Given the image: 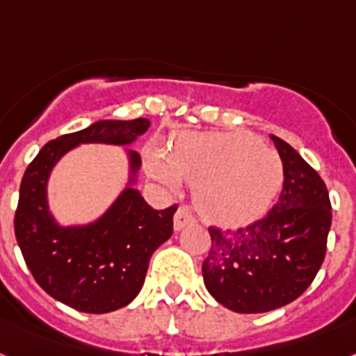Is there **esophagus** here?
<instances>
[{
    "label": "esophagus",
    "instance_id": "obj_1",
    "mask_svg": "<svg viewBox=\"0 0 356 356\" xmlns=\"http://www.w3.org/2000/svg\"><path fill=\"white\" fill-rule=\"evenodd\" d=\"M195 222H196L195 214L191 213L189 207H185V205H180V207H178V211H176V214H175V229H176V231H180V229H184L185 225L195 224Z\"/></svg>",
    "mask_w": 356,
    "mask_h": 356
}]
</instances>
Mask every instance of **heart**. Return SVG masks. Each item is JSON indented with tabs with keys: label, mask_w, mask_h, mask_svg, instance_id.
I'll return each instance as SVG.
<instances>
[{
	"label": "heart",
	"mask_w": 356,
	"mask_h": 356,
	"mask_svg": "<svg viewBox=\"0 0 356 356\" xmlns=\"http://www.w3.org/2000/svg\"><path fill=\"white\" fill-rule=\"evenodd\" d=\"M145 160L151 175L169 189H178L181 180L196 185L198 209L220 224L257 218L284 184L280 156L245 132H184L171 152L149 143Z\"/></svg>",
	"instance_id": "obj_1"
}]
</instances>
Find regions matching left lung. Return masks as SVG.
<instances>
[{
	"label": "left lung",
	"instance_id": "left-lung-1",
	"mask_svg": "<svg viewBox=\"0 0 356 356\" xmlns=\"http://www.w3.org/2000/svg\"><path fill=\"white\" fill-rule=\"evenodd\" d=\"M271 140L284 163L277 205L245 227H209L202 264L207 291L236 313H266L296 300L315 280L327 249L331 202L324 180L289 143Z\"/></svg>",
	"mask_w": 356,
	"mask_h": 356
}]
</instances>
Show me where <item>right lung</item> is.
<instances>
[{
    "label": "right lung",
    "instance_id": "1",
    "mask_svg": "<svg viewBox=\"0 0 356 356\" xmlns=\"http://www.w3.org/2000/svg\"><path fill=\"white\" fill-rule=\"evenodd\" d=\"M145 118L96 122L43 145L29 163L17 200L14 233L34 280L52 298L81 313H111L131 304L145 280L152 252L172 234L178 205L152 209L127 187L114 205L87 227H60L47 209V180L67 151L79 143L127 145L149 129ZM132 172L140 156L131 152Z\"/></svg>",
    "mask_w": 356,
    "mask_h": 356
}]
</instances>
